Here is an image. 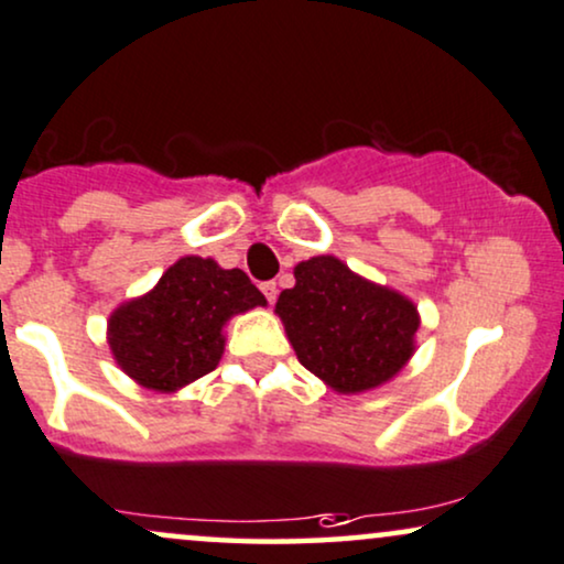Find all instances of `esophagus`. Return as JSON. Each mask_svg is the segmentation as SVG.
I'll return each mask as SVG.
<instances>
[{
    "mask_svg": "<svg viewBox=\"0 0 564 564\" xmlns=\"http://www.w3.org/2000/svg\"><path fill=\"white\" fill-rule=\"evenodd\" d=\"M261 293L267 295L269 303H274L276 301V293H280V290H276V282H263L261 284Z\"/></svg>",
    "mask_w": 564,
    "mask_h": 564,
    "instance_id": "esophagus-1",
    "label": "esophagus"
}]
</instances>
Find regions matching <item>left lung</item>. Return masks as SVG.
Masks as SVG:
<instances>
[{
	"mask_svg": "<svg viewBox=\"0 0 564 564\" xmlns=\"http://www.w3.org/2000/svg\"><path fill=\"white\" fill-rule=\"evenodd\" d=\"M282 290V318L295 356L339 394H358L394 379L415 352L419 305L398 290L360 276L337 256L295 267Z\"/></svg>",
	"mask_w": 564,
	"mask_h": 564,
	"instance_id": "8db88e82",
	"label": "left lung"
}]
</instances>
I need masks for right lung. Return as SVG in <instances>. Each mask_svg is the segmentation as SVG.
<instances>
[{
  "label": "right lung",
  "instance_id": "right-lung-1",
  "mask_svg": "<svg viewBox=\"0 0 564 564\" xmlns=\"http://www.w3.org/2000/svg\"><path fill=\"white\" fill-rule=\"evenodd\" d=\"M267 305L242 269L183 256L149 293L117 305L107 322L115 364L151 392H177L219 366L232 316Z\"/></svg>",
  "mask_w": 564,
  "mask_h": 564
}]
</instances>
